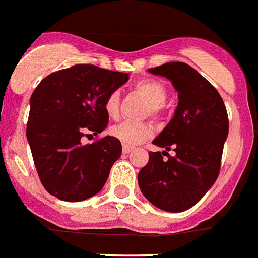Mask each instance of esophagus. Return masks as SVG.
Wrapping results in <instances>:
<instances>
[{
	"label": "esophagus",
	"mask_w": 258,
	"mask_h": 258,
	"mask_svg": "<svg viewBox=\"0 0 258 258\" xmlns=\"http://www.w3.org/2000/svg\"><path fill=\"white\" fill-rule=\"evenodd\" d=\"M131 151H133V147L127 146V145H122V153L124 154H129Z\"/></svg>",
	"instance_id": "esophagus-1"
}]
</instances>
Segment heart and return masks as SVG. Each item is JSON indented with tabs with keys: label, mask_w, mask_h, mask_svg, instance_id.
<instances>
[{
	"label": "heart",
	"mask_w": 258,
	"mask_h": 258,
	"mask_svg": "<svg viewBox=\"0 0 258 258\" xmlns=\"http://www.w3.org/2000/svg\"><path fill=\"white\" fill-rule=\"evenodd\" d=\"M136 90L141 95H144L147 102L151 104V114L158 116L162 111V105L167 100V89L164 85L154 79H145L136 85ZM118 108H120V94L118 91H112L105 99V113L111 118H116L118 116ZM153 126L149 122H136V121H122L111 129L112 136L127 146H134L144 142L145 140L153 136Z\"/></svg>",
	"instance_id": "obj_1"
}]
</instances>
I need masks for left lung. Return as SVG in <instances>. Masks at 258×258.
I'll list each match as a JSON object with an SVG mask.
<instances>
[{"label":"left lung","mask_w":258,"mask_h":258,"mask_svg":"<svg viewBox=\"0 0 258 258\" xmlns=\"http://www.w3.org/2000/svg\"><path fill=\"white\" fill-rule=\"evenodd\" d=\"M149 73L171 81L179 103L172 120L153 141L166 150L149 153L138 185L154 206L180 213L195 206L219 175L228 136L227 111L214 86L188 63L167 62ZM171 148L173 156L168 154Z\"/></svg>","instance_id":"1"}]
</instances>
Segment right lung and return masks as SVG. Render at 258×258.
<instances>
[{
  "mask_svg": "<svg viewBox=\"0 0 258 258\" xmlns=\"http://www.w3.org/2000/svg\"><path fill=\"white\" fill-rule=\"evenodd\" d=\"M127 79V73L77 63L37 85L30 99L26 134L48 193L78 202L102 190L121 156V142L111 136L90 145L81 140L87 132L96 136L107 127L105 99Z\"/></svg>",
  "mask_w": 258,
  "mask_h": 258,
  "instance_id": "add662e5",
  "label": "right lung"
}]
</instances>
